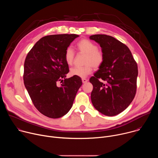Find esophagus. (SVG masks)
Wrapping results in <instances>:
<instances>
[{
  "instance_id": "1",
  "label": "esophagus",
  "mask_w": 158,
  "mask_h": 158,
  "mask_svg": "<svg viewBox=\"0 0 158 158\" xmlns=\"http://www.w3.org/2000/svg\"><path fill=\"white\" fill-rule=\"evenodd\" d=\"M82 81L83 83H86L88 81V80L87 79H85V78H82Z\"/></svg>"
}]
</instances>
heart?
I'll return each instance as SVG.
<instances>
[{
	"label": "heart",
	"mask_w": 158,
	"mask_h": 158,
	"mask_svg": "<svg viewBox=\"0 0 158 158\" xmlns=\"http://www.w3.org/2000/svg\"><path fill=\"white\" fill-rule=\"evenodd\" d=\"M76 47L79 52L86 54L85 59V65L83 67L76 66L70 70V73L73 76L85 77L93 71V66L98 69L103 64L104 61V54L102 50L99 49L97 44L87 39L79 40ZM64 59L66 63L71 65L74 59V52L71 48H67L64 53Z\"/></svg>",
	"instance_id": "heart-1"
}]
</instances>
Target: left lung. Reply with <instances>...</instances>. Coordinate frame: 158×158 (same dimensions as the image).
Returning a JSON list of instances; mask_svg holds the SVG:
<instances>
[{"label":"left lung","instance_id":"8db88e82","mask_svg":"<svg viewBox=\"0 0 158 158\" xmlns=\"http://www.w3.org/2000/svg\"><path fill=\"white\" fill-rule=\"evenodd\" d=\"M89 39L100 45L105 57L89 79L93 85L91 101L101 113L114 116L124 110L136 95L138 65L129 49L114 37L96 34Z\"/></svg>","mask_w":158,"mask_h":158}]
</instances>
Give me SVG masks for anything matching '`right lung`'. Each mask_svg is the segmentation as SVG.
<instances>
[{"mask_svg":"<svg viewBox=\"0 0 158 158\" xmlns=\"http://www.w3.org/2000/svg\"><path fill=\"white\" fill-rule=\"evenodd\" d=\"M77 37L76 34L45 36L26 56L23 76L25 87L34 106L48 118L56 119L66 114L82 85L79 77L65 78L69 70L64 53Z\"/></svg>","mask_w":158,"mask_h":158,"instance_id":"right-lung-1","label":"right lung"}]
</instances>
